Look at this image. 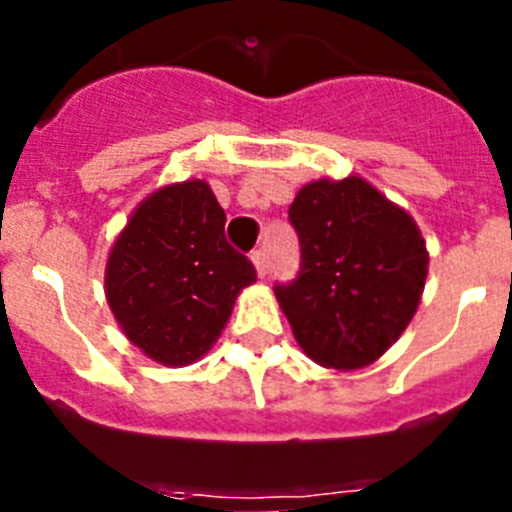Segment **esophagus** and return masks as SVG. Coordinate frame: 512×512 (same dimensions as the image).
I'll list each match as a JSON object with an SVG mask.
<instances>
[{
  "instance_id": "34e87169",
  "label": "esophagus",
  "mask_w": 512,
  "mask_h": 512,
  "mask_svg": "<svg viewBox=\"0 0 512 512\" xmlns=\"http://www.w3.org/2000/svg\"><path fill=\"white\" fill-rule=\"evenodd\" d=\"M251 261L253 266H256V274H259V277H266V274H269V259H266V253L261 251V248L251 253Z\"/></svg>"
}]
</instances>
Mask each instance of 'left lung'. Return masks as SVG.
I'll return each instance as SVG.
<instances>
[{"label": "left lung", "mask_w": 512, "mask_h": 512, "mask_svg": "<svg viewBox=\"0 0 512 512\" xmlns=\"http://www.w3.org/2000/svg\"><path fill=\"white\" fill-rule=\"evenodd\" d=\"M289 223L300 271L274 295L312 361L372 364L418 310L428 253L413 217L359 176L320 179L297 192Z\"/></svg>", "instance_id": "obj_1"}]
</instances>
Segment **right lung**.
Segmentation results:
<instances>
[{"label":"right lung","instance_id":"add662e5","mask_svg":"<svg viewBox=\"0 0 512 512\" xmlns=\"http://www.w3.org/2000/svg\"><path fill=\"white\" fill-rule=\"evenodd\" d=\"M248 256L225 241V212L205 182L158 189L115 241L107 302L125 336L151 359L184 366L217 341L243 287Z\"/></svg>","mask_w":512,"mask_h":512}]
</instances>
